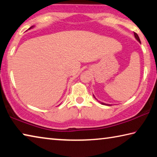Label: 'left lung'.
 <instances>
[{"mask_svg":"<svg viewBox=\"0 0 157 157\" xmlns=\"http://www.w3.org/2000/svg\"><path fill=\"white\" fill-rule=\"evenodd\" d=\"M134 36H135V38H136L138 41H139V42H140V39H139V35H138V34L136 33H134ZM94 97L95 98V96L94 95ZM101 104L102 105H109V106H111L110 105H107V104H105V103H103V102H100Z\"/></svg>","mask_w":157,"mask_h":157,"instance_id":"1","label":"left lung"}]
</instances>
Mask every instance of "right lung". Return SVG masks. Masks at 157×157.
I'll return each instance as SVG.
<instances>
[{
  "instance_id": "1",
  "label": "right lung",
  "mask_w": 157,
  "mask_h": 157,
  "mask_svg": "<svg viewBox=\"0 0 157 157\" xmlns=\"http://www.w3.org/2000/svg\"><path fill=\"white\" fill-rule=\"evenodd\" d=\"M33 27H31V28H30H30H33Z\"/></svg>"
}]
</instances>
